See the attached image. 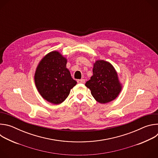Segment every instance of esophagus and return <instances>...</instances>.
Masks as SVG:
<instances>
[{"label": "esophagus", "instance_id": "esophagus-1", "mask_svg": "<svg viewBox=\"0 0 158 158\" xmlns=\"http://www.w3.org/2000/svg\"><path fill=\"white\" fill-rule=\"evenodd\" d=\"M77 82L79 84H84L85 83V79H79V80H77Z\"/></svg>", "mask_w": 158, "mask_h": 158}]
</instances>
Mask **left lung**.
<instances>
[{
  "label": "left lung",
  "instance_id": "1",
  "mask_svg": "<svg viewBox=\"0 0 158 158\" xmlns=\"http://www.w3.org/2000/svg\"><path fill=\"white\" fill-rule=\"evenodd\" d=\"M93 72V75L85 85L90 89L95 100L101 104L114 100L123 85L113 65L107 61L98 60L94 63Z\"/></svg>",
  "mask_w": 158,
  "mask_h": 158
}]
</instances>
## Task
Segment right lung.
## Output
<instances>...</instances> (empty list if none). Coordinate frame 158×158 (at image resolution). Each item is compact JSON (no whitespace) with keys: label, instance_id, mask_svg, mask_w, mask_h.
Listing matches in <instances>:
<instances>
[{"label":"right lung","instance_id":"right-lung-1","mask_svg":"<svg viewBox=\"0 0 158 158\" xmlns=\"http://www.w3.org/2000/svg\"><path fill=\"white\" fill-rule=\"evenodd\" d=\"M67 61L59 52H50L40 60L35 72L37 91L43 99L54 104L64 102L77 84L66 67Z\"/></svg>","mask_w":158,"mask_h":158}]
</instances>
